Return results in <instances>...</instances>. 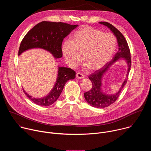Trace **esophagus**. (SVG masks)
<instances>
[{
	"instance_id": "34e87169",
	"label": "esophagus",
	"mask_w": 151,
	"mask_h": 151,
	"mask_svg": "<svg viewBox=\"0 0 151 151\" xmlns=\"http://www.w3.org/2000/svg\"><path fill=\"white\" fill-rule=\"evenodd\" d=\"M76 78H78V79H82V78H84V75H83L82 73H81V72H78V73H76Z\"/></svg>"
}]
</instances>
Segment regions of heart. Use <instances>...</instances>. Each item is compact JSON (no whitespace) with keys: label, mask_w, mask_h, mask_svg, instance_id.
<instances>
[{"label":"heart","mask_w":151,"mask_h":151,"mask_svg":"<svg viewBox=\"0 0 151 151\" xmlns=\"http://www.w3.org/2000/svg\"><path fill=\"white\" fill-rule=\"evenodd\" d=\"M116 47L114 35L103 33L96 28L85 26L76 30L72 40L62 44V52L66 62L75 67L81 60L90 70H98L112 58Z\"/></svg>","instance_id":"1"}]
</instances>
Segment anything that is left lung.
I'll list each match as a JSON object with an SVG mask.
<instances>
[{
    "label": "left lung",
    "mask_w": 151,
    "mask_h": 151,
    "mask_svg": "<svg viewBox=\"0 0 151 151\" xmlns=\"http://www.w3.org/2000/svg\"><path fill=\"white\" fill-rule=\"evenodd\" d=\"M99 23L107 26L114 33L117 39L118 51L111 61L107 62L102 68L90 75L88 78L92 82L93 87L90 91L84 93V97L86 101L91 106L97 107V108H103V107H108L115 103L120 96L124 85L126 84L128 80V76L132 66V60L130 48H129L127 42L123 35L116 27L109 23L101 21V22H99ZM122 58L126 59L128 64L129 69L127 78L123 83L122 87L117 93L112 95H106L101 91V78L102 75L113 63L118 59Z\"/></svg>",
    "instance_id": "obj_1"
}]
</instances>
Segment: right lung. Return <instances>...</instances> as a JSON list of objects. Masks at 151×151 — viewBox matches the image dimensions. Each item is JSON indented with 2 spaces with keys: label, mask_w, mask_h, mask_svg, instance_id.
<instances>
[{
  "label": "right lung",
  "mask_w": 151,
  "mask_h": 151,
  "mask_svg": "<svg viewBox=\"0 0 151 151\" xmlns=\"http://www.w3.org/2000/svg\"><path fill=\"white\" fill-rule=\"evenodd\" d=\"M78 26L61 22L42 21L25 35L20 44L18 55L29 49L40 48L50 52L55 58H61L63 55L61 45L64 38ZM76 74L70 68L60 67L55 86L50 94L44 98H32L23 90L34 103L39 106H50L58 99L66 83L70 79H73Z\"/></svg>",
  "instance_id": "1"
}]
</instances>
